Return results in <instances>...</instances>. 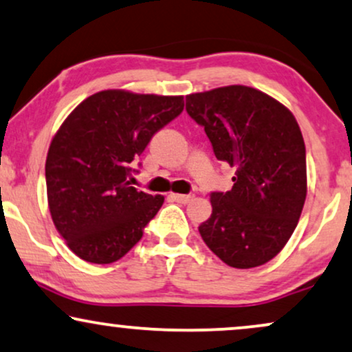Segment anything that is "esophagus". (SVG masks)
Returning a JSON list of instances; mask_svg holds the SVG:
<instances>
[{
  "label": "esophagus",
  "mask_w": 352,
  "mask_h": 352,
  "mask_svg": "<svg viewBox=\"0 0 352 352\" xmlns=\"http://www.w3.org/2000/svg\"><path fill=\"white\" fill-rule=\"evenodd\" d=\"M170 198L173 201L177 203H182V204H186L191 201V195H182V193H170Z\"/></svg>",
  "instance_id": "esophagus-1"
}]
</instances>
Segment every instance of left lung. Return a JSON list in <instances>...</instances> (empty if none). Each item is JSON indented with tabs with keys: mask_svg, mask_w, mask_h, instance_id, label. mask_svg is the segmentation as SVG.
Segmentation results:
<instances>
[{
	"mask_svg": "<svg viewBox=\"0 0 352 352\" xmlns=\"http://www.w3.org/2000/svg\"><path fill=\"white\" fill-rule=\"evenodd\" d=\"M186 112L235 168L232 190L212 193V214L199 226L204 243L239 270L268 263L299 222L307 197L305 144L291 110L248 86L186 96Z\"/></svg>",
	"mask_w": 352,
	"mask_h": 352,
	"instance_id": "obj_1",
	"label": "left lung"
}]
</instances>
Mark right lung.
<instances>
[{"mask_svg":"<svg viewBox=\"0 0 352 352\" xmlns=\"http://www.w3.org/2000/svg\"><path fill=\"white\" fill-rule=\"evenodd\" d=\"M182 110L184 96L107 89L61 123L47 154V198L53 224L74 255L109 265L140 242L164 197L131 186L133 162Z\"/></svg>","mask_w":352,"mask_h":352,"instance_id":"right-lung-1","label":"right lung"}]
</instances>
